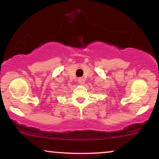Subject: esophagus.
Instances as JSON below:
<instances>
[{"mask_svg": "<svg viewBox=\"0 0 159 159\" xmlns=\"http://www.w3.org/2000/svg\"><path fill=\"white\" fill-rule=\"evenodd\" d=\"M78 83H79L80 84H84V82H85L84 78H79L78 79Z\"/></svg>", "mask_w": 159, "mask_h": 159, "instance_id": "obj_1", "label": "esophagus"}]
</instances>
